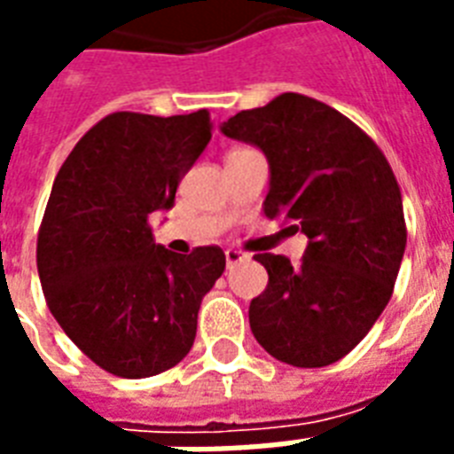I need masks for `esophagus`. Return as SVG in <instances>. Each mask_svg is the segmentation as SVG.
<instances>
[{
	"label": "esophagus",
	"mask_w": 454,
	"mask_h": 454,
	"mask_svg": "<svg viewBox=\"0 0 454 454\" xmlns=\"http://www.w3.org/2000/svg\"><path fill=\"white\" fill-rule=\"evenodd\" d=\"M247 262V254L240 252V249H226V266L228 269H233L235 263H242Z\"/></svg>",
	"instance_id": "34e87169"
}]
</instances>
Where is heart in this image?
<instances>
[{"instance_id": "obj_1", "label": "heart", "mask_w": 454, "mask_h": 454, "mask_svg": "<svg viewBox=\"0 0 454 454\" xmlns=\"http://www.w3.org/2000/svg\"><path fill=\"white\" fill-rule=\"evenodd\" d=\"M238 151H245V148H238ZM235 153V151H233Z\"/></svg>"}]
</instances>
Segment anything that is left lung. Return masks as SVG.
I'll return each mask as SVG.
<instances>
[{
  "label": "left lung",
  "instance_id": "1",
  "mask_svg": "<svg viewBox=\"0 0 454 454\" xmlns=\"http://www.w3.org/2000/svg\"><path fill=\"white\" fill-rule=\"evenodd\" d=\"M221 131L266 153L263 214L309 238L297 266L283 254H254L269 287L249 303V327L287 365H332L360 344L394 294L408 242L394 169L358 124L292 91L242 110Z\"/></svg>",
  "mask_w": 454,
  "mask_h": 454
}]
</instances>
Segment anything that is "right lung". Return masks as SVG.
<instances>
[{"label": "right lung", "instance_id": "add662e5", "mask_svg": "<svg viewBox=\"0 0 454 454\" xmlns=\"http://www.w3.org/2000/svg\"><path fill=\"white\" fill-rule=\"evenodd\" d=\"M212 138L209 110L113 113L77 141L56 174L37 233V270L53 317L89 360L144 380L188 356L202 297L226 269L216 245L174 254L151 214Z\"/></svg>", "mask_w": 454, "mask_h": 454}]
</instances>
